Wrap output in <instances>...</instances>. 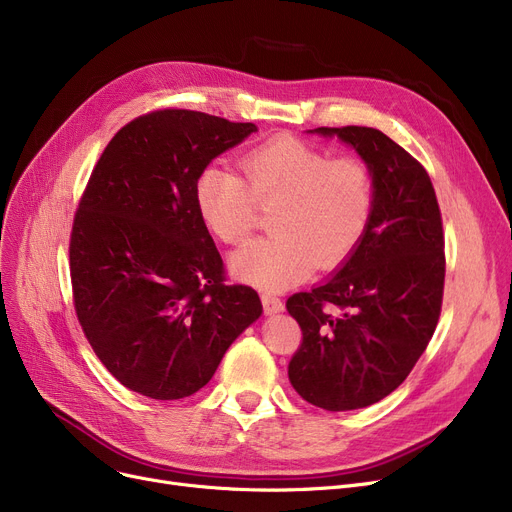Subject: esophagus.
Here are the masks:
<instances>
[{
    "mask_svg": "<svg viewBox=\"0 0 512 512\" xmlns=\"http://www.w3.org/2000/svg\"><path fill=\"white\" fill-rule=\"evenodd\" d=\"M261 303H263V311L267 313V315H272V313H280V311H284V303L276 297V294H270V292H263L261 294Z\"/></svg>",
    "mask_w": 512,
    "mask_h": 512,
    "instance_id": "esophagus-1",
    "label": "esophagus"
}]
</instances>
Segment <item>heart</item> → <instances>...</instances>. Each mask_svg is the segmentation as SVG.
Instances as JSON below:
<instances>
[{
  "label": "heart",
  "instance_id": "heart-1",
  "mask_svg": "<svg viewBox=\"0 0 512 512\" xmlns=\"http://www.w3.org/2000/svg\"><path fill=\"white\" fill-rule=\"evenodd\" d=\"M242 178L209 166L195 182L205 228L226 245L245 240L259 207H274V234L255 238L230 259L232 274L259 288H284L313 267L351 257L369 228L375 180L365 159L330 157L294 137H276L240 159Z\"/></svg>",
  "mask_w": 512,
  "mask_h": 512
}]
</instances>
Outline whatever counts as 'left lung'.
Returning a JSON list of instances; mask_svg holds the SVG:
<instances>
[{
    "mask_svg": "<svg viewBox=\"0 0 512 512\" xmlns=\"http://www.w3.org/2000/svg\"><path fill=\"white\" fill-rule=\"evenodd\" d=\"M365 159L375 180L369 228L334 276L286 301L303 332L288 363L292 388L326 411H353L394 392L440 319L444 232L434 184L378 128L321 126Z\"/></svg>",
    "mask_w": 512,
    "mask_h": 512,
    "instance_id": "obj_1",
    "label": "left lung"
}]
</instances>
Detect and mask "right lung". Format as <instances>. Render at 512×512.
<instances>
[{"mask_svg": "<svg viewBox=\"0 0 512 512\" xmlns=\"http://www.w3.org/2000/svg\"><path fill=\"white\" fill-rule=\"evenodd\" d=\"M257 126L157 110L116 132L80 197L70 234L74 311L95 355L132 392L201 390L263 307L224 284L195 205L197 176Z\"/></svg>", "mask_w": 512, "mask_h": 512, "instance_id": "obj_1", "label": "right lung"}]
</instances>
